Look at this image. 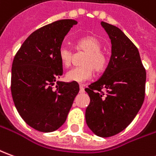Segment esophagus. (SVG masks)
Segmentation results:
<instances>
[{"label":"esophagus","instance_id":"1","mask_svg":"<svg viewBox=\"0 0 156 156\" xmlns=\"http://www.w3.org/2000/svg\"><path fill=\"white\" fill-rule=\"evenodd\" d=\"M79 88H80V92H81V93H83V92H84V85H83V84H80V85H79Z\"/></svg>","mask_w":156,"mask_h":156}]
</instances>
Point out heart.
<instances>
[{
	"instance_id": "1",
	"label": "heart",
	"mask_w": 156,
	"mask_h": 156,
	"mask_svg": "<svg viewBox=\"0 0 156 156\" xmlns=\"http://www.w3.org/2000/svg\"><path fill=\"white\" fill-rule=\"evenodd\" d=\"M76 49L85 51L86 54L82 60V66L74 67L67 72L66 74L67 81L84 82L92 77L94 70L96 73H101L108 66V56L101 51L102 42L97 37L91 35L82 37L76 43ZM58 55L63 66L69 67L73 56V50L62 44L59 48Z\"/></svg>"
}]
</instances>
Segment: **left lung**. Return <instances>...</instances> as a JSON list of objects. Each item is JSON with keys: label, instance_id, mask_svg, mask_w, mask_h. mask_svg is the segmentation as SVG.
<instances>
[{"label": "left lung", "instance_id": "left-lung-1", "mask_svg": "<svg viewBox=\"0 0 156 156\" xmlns=\"http://www.w3.org/2000/svg\"><path fill=\"white\" fill-rule=\"evenodd\" d=\"M101 25L112 41V55L101 78L85 89L90 98L85 118L94 134L107 138L124 130L138 114L144 101L146 71L138 48L124 33L107 23Z\"/></svg>", "mask_w": 156, "mask_h": 156}]
</instances>
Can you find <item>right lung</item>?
Returning a JSON list of instances; mask_svg holds the SVG:
<instances>
[{
	"label": "right lung",
	"mask_w": 156,
	"mask_h": 156,
	"mask_svg": "<svg viewBox=\"0 0 156 156\" xmlns=\"http://www.w3.org/2000/svg\"><path fill=\"white\" fill-rule=\"evenodd\" d=\"M77 23L62 19L37 29L14 56L11 78L14 105L25 122L38 131L58 129L79 91L77 82H55L63 73L59 48Z\"/></svg>",
	"instance_id": "obj_1"
}]
</instances>
